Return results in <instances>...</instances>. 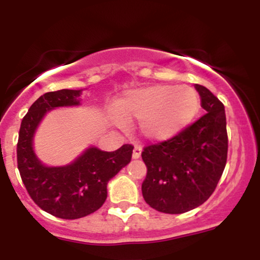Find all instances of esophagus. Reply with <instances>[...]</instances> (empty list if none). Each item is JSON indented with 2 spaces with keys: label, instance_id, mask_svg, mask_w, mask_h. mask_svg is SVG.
Listing matches in <instances>:
<instances>
[{
  "label": "esophagus",
  "instance_id": "esophagus-1",
  "mask_svg": "<svg viewBox=\"0 0 260 260\" xmlns=\"http://www.w3.org/2000/svg\"><path fill=\"white\" fill-rule=\"evenodd\" d=\"M140 155H142V148L140 147H134L133 149V159H139Z\"/></svg>",
  "mask_w": 260,
  "mask_h": 260
}]
</instances>
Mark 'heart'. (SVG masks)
Instances as JSON below:
<instances>
[{
    "instance_id": "1",
    "label": "heart",
    "mask_w": 260,
    "mask_h": 260,
    "mask_svg": "<svg viewBox=\"0 0 260 260\" xmlns=\"http://www.w3.org/2000/svg\"><path fill=\"white\" fill-rule=\"evenodd\" d=\"M118 127L139 121V134L151 143L174 139L193 123L201 111V98L188 85H149L124 91L116 101Z\"/></svg>"
}]
</instances>
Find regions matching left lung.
<instances>
[{
  "label": "left lung",
  "instance_id": "1",
  "mask_svg": "<svg viewBox=\"0 0 260 260\" xmlns=\"http://www.w3.org/2000/svg\"><path fill=\"white\" fill-rule=\"evenodd\" d=\"M194 88L207 111L168 142L144 148V201L155 210L182 214L202 205L215 190L228 159L225 107L205 86Z\"/></svg>",
  "mask_w": 260,
  "mask_h": 260
}]
</instances>
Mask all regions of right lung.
Segmentation results:
<instances>
[{
	"label": "right lung",
	"instance_id": "right-lung-1",
	"mask_svg": "<svg viewBox=\"0 0 260 260\" xmlns=\"http://www.w3.org/2000/svg\"><path fill=\"white\" fill-rule=\"evenodd\" d=\"M83 89H62L41 95L23 118L17 144L18 170L31 199L46 213L66 220L79 219L103 207L107 183L129 164L133 147L104 151L90 145L72 162L49 166L34 150V137L46 113L58 107L79 106Z\"/></svg>",
	"mask_w": 260,
	"mask_h": 260
}]
</instances>
